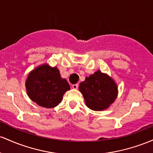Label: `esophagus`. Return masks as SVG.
I'll return each mask as SVG.
<instances>
[{
  "label": "esophagus",
  "instance_id": "esophagus-1",
  "mask_svg": "<svg viewBox=\"0 0 153 153\" xmlns=\"http://www.w3.org/2000/svg\"><path fill=\"white\" fill-rule=\"evenodd\" d=\"M79 87V85L78 84H75V85H72V87H73V89H77Z\"/></svg>",
  "mask_w": 153,
  "mask_h": 153
}]
</instances>
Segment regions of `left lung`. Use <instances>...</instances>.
Wrapping results in <instances>:
<instances>
[{
    "label": "left lung",
    "mask_w": 153,
    "mask_h": 153,
    "mask_svg": "<svg viewBox=\"0 0 153 153\" xmlns=\"http://www.w3.org/2000/svg\"><path fill=\"white\" fill-rule=\"evenodd\" d=\"M79 90L83 95L87 107L94 111L108 108L118 93L117 86L114 80L100 71L86 77L85 81L80 83Z\"/></svg>",
    "instance_id": "8db88e82"
}]
</instances>
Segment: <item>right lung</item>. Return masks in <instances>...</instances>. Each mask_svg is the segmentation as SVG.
Masks as SVG:
<instances>
[{
    "label": "right lung",
    "instance_id": "1",
    "mask_svg": "<svg viewBox=\"0 0 153 153\" xmlns=\"http://www.w3.org/2000/svg\"><path fill=\"white\" fill-rule=\"evenodd\" d=\"M29 97L39 106L51 108L61 102L70 86L56 67L42 65L30 72L26 81Z\"/></svg>",
    "mask_w": 153,
    "mask_h": 153
}]
</instances>
